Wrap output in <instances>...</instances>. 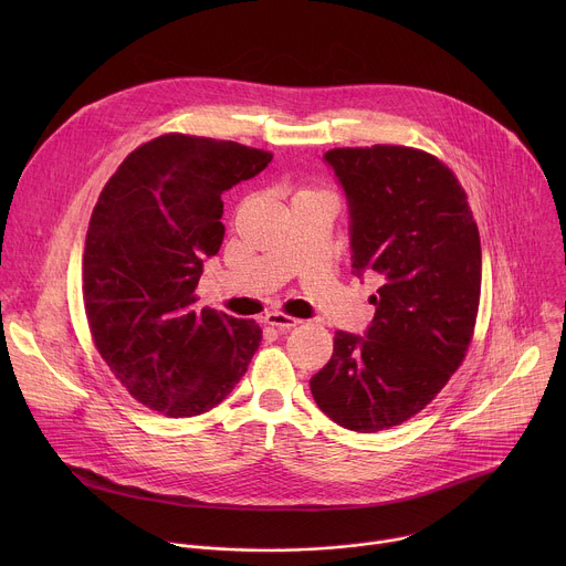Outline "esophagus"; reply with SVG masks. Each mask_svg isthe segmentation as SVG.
<instances>
[{"label": "esophagus", "mask_w": 566, "mask_h": 566, "mask_svg": "<svg viewBox=\"0 0 566 566\" xmlns=\"http://www.w3.org/2000/svg\"><path fill=\"white\" fill-rule=\"evenodd\" d=\"M264 322L269 327H275L280 332H286V329H293V327L300 325V319H295L291 315H284V313H266Z\"/></svg>", "instance_id": "1"}]
</instances>
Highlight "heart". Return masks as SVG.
<instances>
[{"label": "heart", "instance_id": "heart-1", "mask_svg": "<svg viewBox=\"0 0 566 566\" xmlns=\"http://www.w3.org/2000/svg\"><path fill=\"white\" fill-rule=\"evenodd\" d=\"M304 195H315V192H304Z\"/></svg>", "mask_w": 566, "mask_h": 566}]
</instances>
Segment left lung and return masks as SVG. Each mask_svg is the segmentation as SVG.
I'll return each mask as SVG.
<instances>
[{
    "label": "left lung",
    "instance_id": "left-lung-1",
    "mask_svg": "<svg viewBox=\"0 0 566 566\" xmlns=\"http://www.w3.org/2000/svg\"><path fill=\"white\" fill-rule=\"evenodd\" d=\"M349 208L352 273L378 282L365 336L336 332L311 380L317 408L354 432L423 410L461 365L479 308L481 244L457 177L428 151L374 145L325 154Z\"/></svg>",
    "mask_w": 566,
    "mask_h": 566
}]
</instances>
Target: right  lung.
Masks as SVG:
<instances>
[{"instance_id": "add662e5", "label": "right lung", "mask_w": 566, "mask_h": 566, "mask_svg": "<svg viewBox=\"0 0 566 566\" xmlns=\"http://www.w3.org/2000/svg\"><path fill=\"white\" fill-rule=\"evenodd\" d=\"M271 158L232 140L158 136L98 197L83 260L90 329L114 376L160 415L219 406L262 343L255 319L197 311L195 289L223 241L221 195Z\"/></svg>"}]
</instances>
